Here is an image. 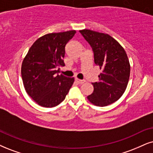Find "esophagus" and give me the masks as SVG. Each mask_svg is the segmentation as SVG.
<instances>
[{
	"label": "esophagus",
	"instance_id": "esophagus-1",
	"mask_svg": "<svg viewBox=\"0 0 153 153\" xmlns=\"http://www.w3.org/2000/svg\"><path fill=\"white\" fill-rule=\"evenodd\" d=\"M75 80L78 83V84H82V83H84L85 82V80H80V79H78V78H75Z\"/></svg>",
	"mask_w": 153,
	"mask_h": 153
}]
</instances>
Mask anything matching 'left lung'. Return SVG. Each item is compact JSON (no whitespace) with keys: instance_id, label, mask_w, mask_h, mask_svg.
<instances>
[{"instance_id":"1","label":"left lung","mask_w":153,"mask_h":153,"mask_svg":"<svg viewBox=\"0 0 153 153\" xmlns=\"http://www.w3.org/2000/svg\"><path fill=\"white\" fill-rule=\"evenodd\" d=\"M92 48L94 63L102 71L99 81L92 82L94 91L88 96L91 103L104 107L117 101L126 89L130 63L123 48L107 34L90 30H80Z\"/></svg>"}]
</instances>
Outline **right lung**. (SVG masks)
I'll return each instance as SVG.
<instances>
[{
	"instance_id": "add662e5",
	"label": "right lung",
	"mask_w": 153,
	"mask_h": 153,
	"mask_svg": "<svg viewBox=\"0 0 153 153\" xmlns=\"http://www.w3.org/2000/svg\"><path fill=\"white\" fill-rule=\"evenodd\" d=\"M75 30L51 33L39 38L23 60L22 82L27 93L39 105L53 107L62 102L74 82L73 78L59 75L64 66L65 47Z\"/></svg>"
}]
</instances>
